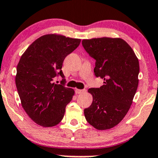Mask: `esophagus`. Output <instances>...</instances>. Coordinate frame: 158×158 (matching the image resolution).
Wrapping results in <instances>:
<instances>
[{
  "label": "esophagus",
  "instance_id": "obj_1",
  "mask_svg": "<svg viewBox=\"0 0 158 158\" xmlns=\"http://www.w3.org/2000/svg\"><path fill=\"white\" fill-rule=\"evenodd\" d=\"M85 92L84 89H75V93L76 94H81V93Z\"/></svg>",
  "mask_w": 158,
  "mask_h": 158
}]
</instances>
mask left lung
I'll return each instance as SVG.
<instances>
[{
  "instance_id": "obj_1",
  "label": "left lung",
  "mask_w": 158,
  "mask_h": 158,
  "mask_svg": "<svg viewBox=\"0 0 158 158\" xmlns=\"http://www.w3.org/2000/svg\"><path fill=\"white\" fill-rule=\"evenodd\" d=\"M82 45L96 59L95 75L104 80L99 88L88 89L93 102L84 116L96 130H109L123 119L133 103L139 85L138 58L119 38L84 39Z\"/></svg>"
}]
</instances>
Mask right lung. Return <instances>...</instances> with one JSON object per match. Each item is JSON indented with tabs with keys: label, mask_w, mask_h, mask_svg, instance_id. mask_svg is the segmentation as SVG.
<instances>
[{
	"label": "right lung",
	"mask_w": 158,
	"mask_h": 158,
	"mask_svg": "<svg viewBox=\"0 0 158 158\" xmlns=\"http://www.w3.org/2000/svg\"><path fill=\"white\" fill-rule=\"evenodd\" d=\"M80 43L81 39L48 34L35 40L22 55L16 67V85L23 109L37 124L54 127L63 118L74 91L54 84L53 79L58 74L65 77L64 59Z\"/></svg>",
	"instance_id": "right-lung-1"
}]
</instances>
